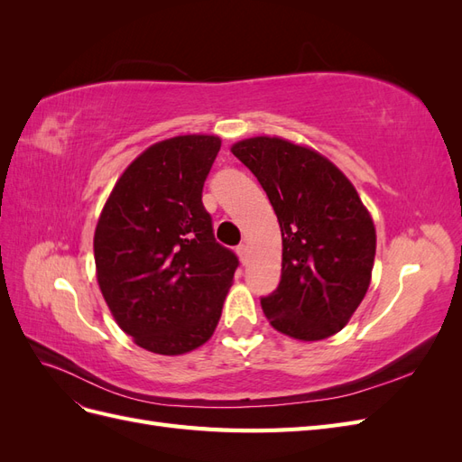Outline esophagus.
<instances>
[{
    "instance_id": "esophagus-1",
    "label": "esophagus",
    "mask_w": 462,
    "mask_h": 462,
    "mask_svg": "<svg viewBox=\"0 0 462 462\" xmlns=\"http://www.w3.org/2000/svg\"><path fill=\"white\" fill-rule=\"evenodd\" d=\"M236 254H239V258H241V262L245 263L246 260H248V246L243 243V245H239L236 246Z\"/></svg>"
}]
</instances>
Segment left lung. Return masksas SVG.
I'll use <instances>...</instances> for the list:
<instances>
[{
    "label": "left lung",
    "mask_w": 462,
    "mask_h": 462,
    "mask_svg": "<svg viewBox=\"0 0 462 462\" xmlns=\"http://www.w3.org/2000/svg\"><path fill=\"white\" fill-rule=\"evenodd\" d=\"M231 152L254 173L282 227V282L260 300L265 318L302 341L337 333L366 295L375 256L358 192L328 158L283 138H246Z\"/></svg>",
    "instance_id": "left-lung-1"
}]
</instances>
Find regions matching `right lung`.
Wrapping results in <instances>:
<instances>
[{"label": "right lung", "instance_id": "add662e5", "mask_svg": "<svg viewBox=\"0 0 462 462\" xmlns=\"http://www.w3.org/2000/svg\"><path fill=\"white\" fill-rule=\"evenodd\" d=\"M221 141L185 134L150 146L119 177L94 233L97 285L138 346L183 355L217 326L239 258L202 204Z\"/></svg>", "mask_w": 462, "mask_h": 462}]
</instances>
